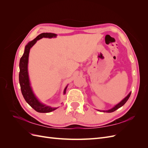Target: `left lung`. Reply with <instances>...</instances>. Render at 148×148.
<instances>
[{"label": "left lung", "mask_w": 148, "mask_h": 148, "mask_svg": "<svg viewBox=\"0 0 148 148\" xmlns=\"http://www.w3.org/2000/svg\"><path fill=\"white\" fill-rule=\"evenodd\" d=\"M130 95H131V92H130L128 95L126 97H125L122 101H121L119 103H118L117 104H116L115 106H114L112 107V108H111L109 110H97L99 111V112H108V113L113 112H114L115 110H116L117 109H118L119 108H120V107L123 106L125 104V103H126V102L128 101V99H129V97H130Z\"/></svg>", "instance_id": "left-lung-1"}]
</instances>
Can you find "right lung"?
Listing matches in <instances>:
<instances>
[{
    "mask_svg": "<svg viewBox=\"0 0 148 148\" xmlns=\"http://www.w3.org/2000/svg\"><path fill=\"white\" fill-rule=\"evenodd\" d=\"M57 34L51 33H43L38 35L33 41L29 42L25 47L23 55L21 57L20 60V73H19V82L21 87V91L24 99L26 102L34 109L36 111L40 113H47L55 110L58 107H52L42 103L36 96L31 88L28 74V59L29 53L31 48L36 43L37 41L42 39V38H56ZM68 85L65 88L64 95L66 93V89Z\"/></svg>",
    "mask_w": 148,
    "mask_h": 148,
    "instance_id": "obj_1",
    "label": "right lung"
}]
</instances>
